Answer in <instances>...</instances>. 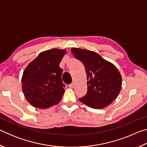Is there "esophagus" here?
Instances as JSON below:
<instances>
[{"mask_svg": "<svg viewBox=\"0 0 147 147\" xmlns=\"http://www.w3.org/2000/svg\"><path fill=\"white\" fill-rule=\"evenodd\" d=\"M74 84L73 83H72V84H69V88H74Z\"/></svg>", "mask_w": 147, "mask_h": 147, "instance_id": "34e87169", "label": "esophagus"}]
</instances>
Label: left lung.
<instances>
[{
	"instance_id": "left-lung-1",
	"label": "left lung",
	"mask_w": 147,
	"mask_h": 147,
	"mask_svg": "<svg viewBox=\"0 0 147 147\" xmlns=\"http://www.w3.org/2000/svg\"><path fill=\"white\" fill-rule=\"evenodd\" d=\"M71 52L82 62L87 74L88 91L79 100L94 109H102L115 100L120 93L122 77L111 62L96 53L86 49L73 48Z\"/></svg>"
}]
</instances>
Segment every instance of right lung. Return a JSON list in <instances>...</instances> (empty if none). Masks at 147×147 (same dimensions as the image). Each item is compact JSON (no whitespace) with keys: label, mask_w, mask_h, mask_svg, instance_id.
Wrapping results in <instances>:
<instances>
[{"label":"right lung","mask_w":147,"mask_h":147,"mask_svg":"<svg viewBox=\"0 0 147 147\" xmlns=\"http://www.w3.org/2000/svg\"><path fill=\"white\" fill-rule=\"evenodd\" d=\"M65 54V50H47L39 53L24 69L22 89L26 100L35 108L45 109L61 101L65 86L59 65Z\"/></svg>","instance_id":"1"}]
</instances>
